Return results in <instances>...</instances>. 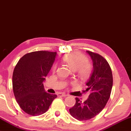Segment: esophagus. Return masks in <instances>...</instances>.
Wrapping results in <instances>:
<instances>
[{"mask_svg":"<svg viewBox=\"0 0 131 131\" xmlns=\"http://www.w3.org/2000/svg\"><path fill=\"white\" fill-rule=\"evenodd\" d=\"M58 95L59 97H66V95L63 93H59L58 94Z\"/></svg>","mask_w":131,"mask_h":131,"instance_id":"esophagus-1","label":"esophagus"}]
</instances>
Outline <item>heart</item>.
<instances>
[{
  "label": "heart",
  "instance_id": "obj_1",
  "mask_svg": "<svg viewBox=\"0 0 131 131\" xmlns=\"http://www.w3.org/2000/svg\"><path fill=\"white\" fill-rule=\"evenodd\" d=\"M63 61L71 70L77 71L81 78H87L91 72V66L87 62V58L81 53L75 52L68 54L64 57ZM56 65L53 66V71H56Z\"/></svg>",
  "mask_w": 131,
  "mask_h": 131
}]
</instances>
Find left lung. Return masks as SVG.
Segmentation results:
<instances>
[{
  "mask_svg": "<svg viewBox=\"0 0 131 131\" xmlns=\"http://www.w3.org/2000/svg\"><path fill=\"white\" fill-rule=\"evenodd\" d=\"M93 61V69L86 85L89 91L88 99L82 102L76 98V103L69 109V113L79 121L93 118L102 111L111 94L113 76L111 68L107 60L101 55L86 51Z\"/></svg>",
  "mask_w": 131,
  "mask_h": 131,
  "instance_id": "obj_1",
  "label": "left lung"
}]
</instances>
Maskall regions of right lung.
Masks as SVG:
<instances>
[{
  "mask_svg": "<svg viewBox=\"0 0 131 131\" xmlns=\"http://www.w3.org/2000/svg\"><path fill=\"white\" fill-rule=\"evenodd\" d=\"M56 52L37 51L20 59L12 76L13 91L16 102L28 115L45 113L56 94L46 93L43 82L56 59Z\"/></svg>",
  "mask_w": 131,
  "mask_h": 131,
  "instance_id": "right-lung-1",
  "label": "right lung"
}]
</instances>
